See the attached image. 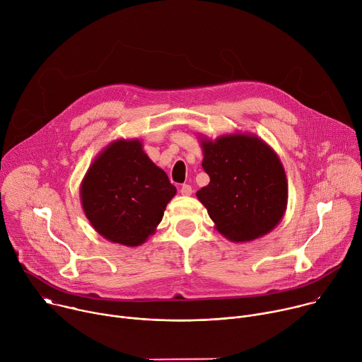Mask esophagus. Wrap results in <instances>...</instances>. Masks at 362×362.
I'll use <instances>...</instances> for the list:
<instances>
[{"mask_svg": "<svg viewBox=\"0 0 362 362\" xmlns=\"http://www.w3.org/2000/svg\"><path fill=\"white\" fill-rule=\"evenodd\" d=\"M192 192H193V190H192V186H190V185H186V183H185V185H182V187H180V193H182L183 196H190V194H192Z\"/></svg>", "mask_w": 362, "mask_h": 362, "instance_id": "1", "label": "esophagus"}]
</instances>
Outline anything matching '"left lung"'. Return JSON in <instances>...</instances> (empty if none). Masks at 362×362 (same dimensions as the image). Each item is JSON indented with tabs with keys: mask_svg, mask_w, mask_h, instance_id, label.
<instances>
[{
	"mask_svg": "<svg viewBox=\"0 0 362 362\" xmlns=\"http://www.w3.org/2000/svg\"><path fill=\"white\" fill-rule=\"evenodd\" d=\"M208 186L196 192L216 229L232 242L269 233L284 218L288 183L278 154L257 136L236 133L202 139Z\"/></svg>",
	"mask_w": 362,
	"mask_h": 362,
	"instance_id": "1",
	"label": "left lung"
}]
</instances>
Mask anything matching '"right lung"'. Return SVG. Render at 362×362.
<instances>
[{
    "label": "right lung",
    "instance_id": "add662e5",
    "mask_svg": "<svg viewBox=\"0 0 362 362\" xmlns=\"http://www.w3.org/2000/svg\"><path fill=\"white\" fill-rule=\"evenodd\" d=\"M176 187L143 151L141 141L116 140L88 168L81 186L83 211L110 242L139 246L160 223Z\"/></svg>",
    "mask_w": 362,
    "mask_h": 362
}]
</instances>
